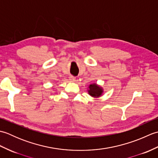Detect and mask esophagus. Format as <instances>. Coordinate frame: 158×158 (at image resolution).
I'll return each mask as SVG.
<instances>
[{"instance_id": "obj_1", "label": "esophagus", "mask_w": 158, "mask_h": 158, "mask_svg": "<svg viewBox=\"0 0 158 158\" xmlns=\"http://www.w3.org/2000/svg\"><path fill=\"white\" fill-rule=\"evenodd\" d=\"M69 80H70V82H75V80H76L75 77H73V76H72V75L70 76V77H69Z\"/></svg>"}]
</instances>
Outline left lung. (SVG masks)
<instances>
[{
  "instance_id": "1",
  "label": "left lung",
  "mask_w": 158,
  "mask_h": 158,
  "mask_svg": "<svg viewBox=\"0 0 158 158\" xmlns=\"http://www.w3.org/2000/svg\"><path fill=\"white\" fill-rule=\"evenodd\" d=\"M88 88V94L94 98H98L102 94L103 89L100 86L96 84V83L90 84Z\"/></svg>"
}]
</instances>
